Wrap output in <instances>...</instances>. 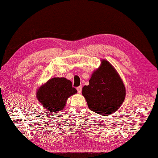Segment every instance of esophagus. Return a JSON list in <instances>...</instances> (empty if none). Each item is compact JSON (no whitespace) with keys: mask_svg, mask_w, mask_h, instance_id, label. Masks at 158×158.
Returning <instances> with one entry per match:
<instances>
[{"mask_svg":"<svg viewBox=\"0 0 158 158\" xmlns=\"http://www.w3.org/2000/svg\"><path fill=\"white\" fill-rule=\"evenodd\" d=\"M76 89H77V91H78V92L79 93V94H80L81 93V92H82V86H78V87H77L76 88Z\"/></svg>","mask_w":158,"mask_h":158,"instance_id":"1","label":"esophagus"}]
</instances>
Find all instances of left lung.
I'll list each match as a JSON object with an SVG mask.
<instances>
[{
    "label": "left lung",
    "instance_id": "obj_1",
    "mask_svg": "<svg viewBox=\"0 0 158 158\" xmlns=\"http://www.w3.org/2000/svg\"><path fill=\"white\" fill-rule=\"evenodd\" d=\"M94 71L89 85L82 88V95L90 110L103 116L116 112L126 96L125 84L116 69L109 61L101 60Z\"/></svg>",
    "mask_w": 158,
    "mask_h": 158
}]
</instances>
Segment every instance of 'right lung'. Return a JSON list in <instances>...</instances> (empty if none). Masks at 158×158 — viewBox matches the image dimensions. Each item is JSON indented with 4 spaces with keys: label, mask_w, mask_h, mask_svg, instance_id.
Returning a JSON list of instances; mask_svg holds the SVG:
<instances>
[{
    "label": "right lung",
    "mask_w": 158,
    "mask_h": 158,
    "mask_svg": "<svg viewBox=\"0 0 158 158\" xmlns=\"http://www.w3.org/2000/svg\"><path fill=\"white\" fill-rule=\"evenodd\" d=\"M77 93L71 81L65 78H52L37 90L36 97L44 108L51 113L62 111L71 95Z\"/></svg>",
    "instance_id": "right-lung-1"
}]
</instances>
